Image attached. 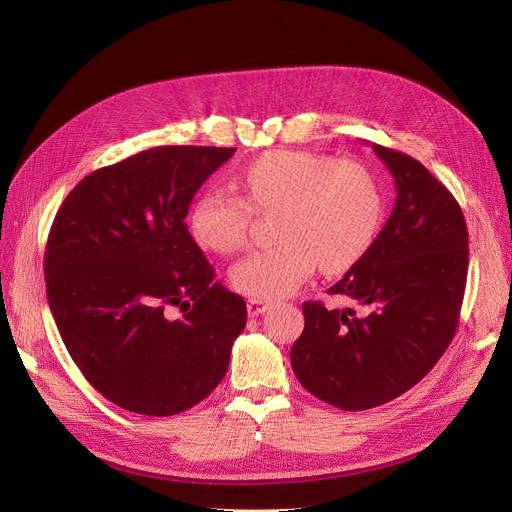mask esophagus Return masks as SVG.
I'll return each instance as SVG.
<instances>
[{
  "mask_svg": "<svg viewBox=\"0 0 512 512\" xmlns=\"http://www.w3.org/2000/svg\"><path fill=\"white\" fill-rule=\"evenodd\" d=\"M267 301H261V299H249L247 301V311H249V317H257L261 315L265 309H267Z\"/></svg>",
  "mask_w": 512,
  "mask_h": 512,
  "instance_id": "obj_1",
  "label": "esophagus"
}]
</instances>
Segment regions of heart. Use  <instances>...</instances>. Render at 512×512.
Segmentation results:
<instances>
[{"label":"heart","mask_w":512,"mask_h":512,"mask_svg":"<svg viewBox=\"0 0 512 512\" xmlns=\"http://www.w3.org/2000/svg\"><path fill=\"white\" fill-rule=\"evenodd\" d=\"M242 197L209 186L188 213L197 245L220 255L247 245L253 215L274 218L278 245L253 251L230 270L234 290L272 301L297 290L319 263L321 272L351 270L373 247L384 218V195L361 161L305 151H270L240 176Z\"/></svg>","instance_id":"heart-1"}]
</instances>
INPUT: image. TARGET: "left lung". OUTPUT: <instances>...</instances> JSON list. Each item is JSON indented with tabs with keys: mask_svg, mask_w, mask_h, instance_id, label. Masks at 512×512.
<instances>
[{
	"mask_svg": "<svg viewBox=\"0 0 512 512\" xmlns=\"http://www.w3.org/2000/svg\"><path fill=\"white\" fill-rule=\"evenodd\" d=\"M373 151L396 180L390 220L369 253L328 292L359 305L303 303L305 330L290 363L307 392L344 411L405 394L454 338L469 265L461 205L421 161L382 145Z\"/></svg>",
	"mask_w": 512,
	"mask_h": 512,
	"instance_id": "left-lung-1",
	"label": "left lung"
}]
</instances>
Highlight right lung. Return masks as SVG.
Listing matches in <instances>:
<instances>
[{
  "mask_svg": "<svg viewBox=\"0 0 512 512\" xmlns=\"http://www.w3.org/2000/svg\"><path fill=\"white\" fill-rule=\"evenodd\" d=\"M234 147H153L80 180L45 247L47 301L68 353L114 405L151 417L195 407L222 382L247 303L184 218Z\"/></svg>",
  "mask_w": 512,
  "mask_h": 512,
  "instance_id": "obj_1",
  "label": "right lung"
}]
</instances>
